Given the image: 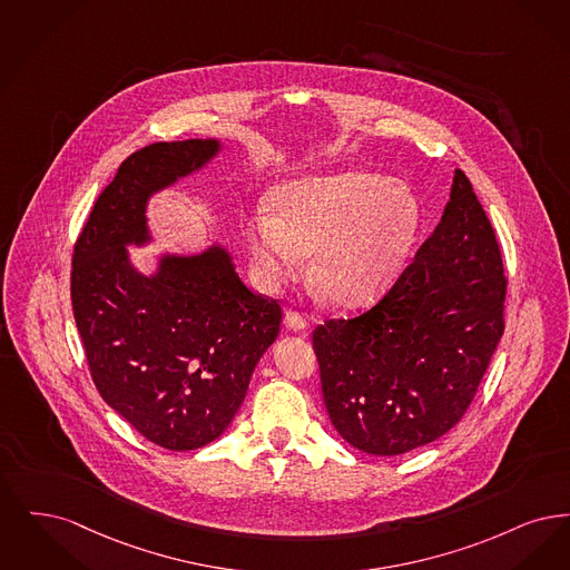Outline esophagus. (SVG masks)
I'll list each match as a JSON object with an SVG mask.
<instances>
[{"mask_svg": "<svg viewBox=\"0 0 570 570\" xmlns=\"http://www.w3.org/2000/svg\"><path fill=\"white\" fill-rule=\"evenodd\" d=\"M306 320L299 315V313H294V311H289L287 315H285V327L287 330H292V332H304L306 330Z\"/></svg>", "mask_w": 570, "mask_h": 570, "instance_id": "esophagus-1", "label": "esophagus"}]
</instances>
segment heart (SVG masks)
<instances>
[{"instance_id":"1","label":"heart","mask_w":570,"mask_h":570,"mask_svg":"<svg viewBox=\"0 0 570 570\" xmlns=\"http://www.w3.org/2000/svg\"><path fill=\"white\" fill-rule=\"evenodd\" d=\"M423 229V206L402 180L348 170L283 185L273 210L245 222L253 268L264 287L294 278L304 255L327 302L366 306L387 294L409 266Z\"/></svg>"}]
</instances>
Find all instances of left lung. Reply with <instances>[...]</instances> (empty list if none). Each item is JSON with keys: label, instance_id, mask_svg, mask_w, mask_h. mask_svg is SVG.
<instances>
[{"label": "left lung", "instance_id": "obj_1", "mask_svg": "<svg viewBox=\"0 0 570 570\" xmlns=\"http://www.w3.org/2000/svg\"><path fill=\"white\" fill-rule=\"evenodd\" d=\"M492 223L455 170L443 217L371 311L313 332L327 415L348 445L402 455L466 413L502 336Z\"/></svg>", "mask_w": 570, "mask_h": 570}]
</instances>
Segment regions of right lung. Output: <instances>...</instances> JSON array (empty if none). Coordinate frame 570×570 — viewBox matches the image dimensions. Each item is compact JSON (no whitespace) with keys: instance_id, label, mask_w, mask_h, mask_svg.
Returning a JSON list of instances; mask_svg holds the SVG:
<instances>
[{"instance_id":"obj_1","label":"right lung","mask_w":570,"mask_h":570,"mask_svg":"<svg viewBox=\"0 0 570 570\" xmlns=\"http://www.w3.org/2000/svg\"><path fill=\"white\" fill-rule=\"evenodd\" d=\"M222 150L217 138H191L127 157L99 194L72 257L76 327L99 396L170 451L222 436L283 320L274 299L240 281L223 243L191 255L157 253L149 274L127 250L153 243L150 198Z\"/></svg>"}]
</instances>
